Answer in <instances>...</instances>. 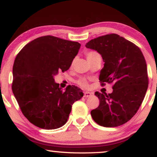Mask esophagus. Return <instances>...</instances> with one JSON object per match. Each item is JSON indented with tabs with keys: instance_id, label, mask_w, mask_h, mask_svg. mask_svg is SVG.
Returning a JSON list of instances; mask_svg holds the SVG:
<instances>
[{
	"instance_id": "34e87169",
	"label": "esophagus",
	"mask_w": 157,
	"mask_h": 157,
	"mask_svg": "<svg viewBox=\"0 0 157 157\" xmlns=\"http://www.w3.org/2000/svg\"><path fill=\"white\" fill-rule=\"evenodd\" d=\"M92 94H93L91 93V92H84V97H85V98H89V97L92 96Z\"/></svg>"
}]
</instances>
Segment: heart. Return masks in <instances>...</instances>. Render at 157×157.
<instances>
[{
  "label": "heart",
  "mask_w": 157,
  "mask_h": 157,
  "mask_svg": "<svg viewBox=\"0 0 157 157\" xmlns=\"http://www.w3.org/2000/svg\"><path fill=\"white\" fill-rule=\"evenodd\" d=\"M96 55H98V53L95 52H89L87 53V58L89 59V58H90V57L96 56ZM78 83H79V85L82 86V87L86 88L88 87V82H87V80L85 79H80V80H79Z\"/></svg>",
  "instance_id": "obj_1"
}]
</instances>
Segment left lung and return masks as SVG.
Instances as JSON below:
<instances>
[{"mask_svg":"<svg viewBox=\"0 0 157 157\" xmlns=\"http://www.w3.org/2000/svg\"><path fill=\"white\" fill-rule=\"evenodd\" d=\"M85 47L96 50L104 61L99 79L113 83V92H96L100 105L91 111L94 122L105 127L124 124L133 117L142 105L148 88L147 67L137 46L117 34L92 39Z\"/></svg>","mask_w":157,"mask_h":157,"instance_id":"left-lung-1","label":"left lung"}]
</instances>
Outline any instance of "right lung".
<instances>
[{"instance_id": "right-lung-1", "label": "right lung", "mask_w": 157, "mask_h": 157, "mask_svg": "<svg viewBox=\"0 0 157 157\" xmlns=\"http://www.w3.org/2000/svg\"><path fill=\"white\" fill-rule=\"evenodd\" d=\"M81 45L46 35L24 46L13 67L12 90L24 116L45 129L59 128L67 122L75 101L84 94L75 85L65 91L55 82L59 71L69 69Z\"/></svg>"}]
</instances>
